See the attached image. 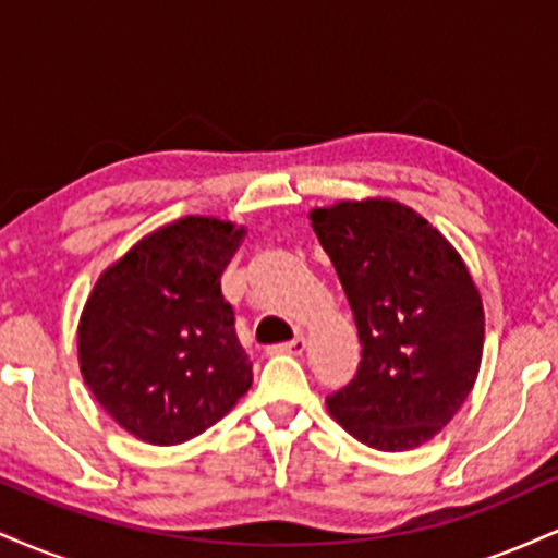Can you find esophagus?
Masks as SVG:
<instances>
[{"mask_svg":"<svg viewBox=\"0 0 558 558\" xmlns=\"http://www.w3.org/2000/svg\"><path fill=\"white\" fill-rule=\"evenodd\" d=\"M304 349H306V338H304V336H296V338H293V341H288V343H283V345H275L272 351H278V354L301 356V354H304Z\"/></svg>","mask_w":558,"mask_h":558,"instance_id":"esophagus-1","label":"esophagus"}]
</instances>
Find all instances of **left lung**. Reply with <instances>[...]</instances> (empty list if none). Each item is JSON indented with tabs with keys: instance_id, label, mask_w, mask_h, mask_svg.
Masks as SVG:
<instances>
[{
	"instance_id": "8db88e82",
	"label": "left lung",
	"mask_w": 558,
	"mask_h": 558,
	"mask_svg": "<svg viewBox=\"0 0 558 558\" xmlns=\"http://www.w3.org/2000/svg\"><path fill=\"white\" fill-rule=\"evenodd\" d=\"M360 330L362 362L328 412L377 451L433 440L475 388L483 299L462 254L420 213L362 198L310 213Z\"/></svg>"
}]
</instances>
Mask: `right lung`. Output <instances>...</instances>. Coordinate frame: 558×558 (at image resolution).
I'll list each match as a JSON object with an SVG mask.
<instances>
[{"instance_id":"obj_1","label":"right lung","mask_w":558,"mask_h":558,"mask_svg":"<svg viewBox=\"0 0 558 558\" xmlns=\"http://www.w3.org/2000/svg\"><path fill=\"white\" fill-rule=\"evenodd\" d=\"M246 228L189 215L112 262L78 323V364L94 399L151 446L196 438L252 388L220 278Z\"/></svg>"}]
</instances>
